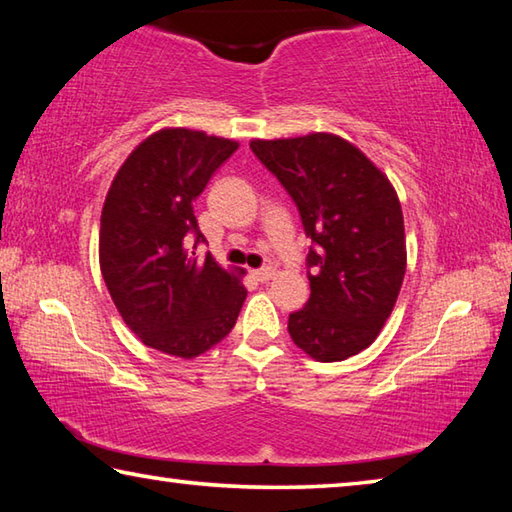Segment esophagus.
<instances>
[{"instance_id": "1", "label": "esophagus", "mask_w": 512, "mask_h": 512, "mask_svg": "<svg viewBox=\"0 0 512 512\" xmlns=\"http://www.w3.org/2000/svg\"><path fill=\"white\" fill-rule=\"evenodd\" d=\"M273 275H275V271L271 266H266V268H257V271H253V277L257 282H268V280H273Z\"/></svg>"}]
</instances>
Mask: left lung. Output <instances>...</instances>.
I'll return each mask as SVG.
<instances>
[{
    "mask_svg": "<svg viewBox=\"0 0 512 512\" xmlns=\"http://www.w3.org/2000/svg\"><path fill=\"white\" fill-rule=\"evenodd\" d=\"M250 149L298 205L311 268L289 334L316 361H345L377 339L406 273L404 216L386 173L332 133L253 140Z\"/></svg>",
    "mask_w": 512,
    "mask_h": 512,
    "instance_id": "obj_1",
    "label": "left lung"
}]
</instances>
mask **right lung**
Here are the masks:
<instances>
[{"mask_svg": "<svg viewBox=\"0 0 512 512\" xmlns=\"http://www.w3.org/2000/svg\"><path fill=\"white\" fill-rule=\"evenodd\" d=\"M239 142L192 128H162L121 164L101 210L99 264L131 332L153 350L194 359L235 327L244 268L207 253L198 262L194 201Z\"/></svg>", "mask_w": 512, "mask_h": 512, "instance_id": "obj_1", "label": "right lung"}]
</instances>
